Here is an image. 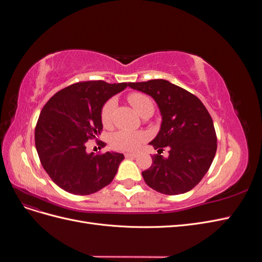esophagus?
I'll return each instance as SVG.
<instances>
[{
  "mask_svg": "<svg viewBox=\"0 0 262 262\" xmlns=\"http://www.w3.org/2000/svg\"><path fill=\"white\" fill-rule=\"evenodd\" d=\"M138 153H125L124 156L125 157H131V158H134V157H138Z\"/></svg>",
  "mask_w": 262,
  "mask_h": 262,
  "instance_id": "1",
  "label": "esophagus"
}]
</instances>
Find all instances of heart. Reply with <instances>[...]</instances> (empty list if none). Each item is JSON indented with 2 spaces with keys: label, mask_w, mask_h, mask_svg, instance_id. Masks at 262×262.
<instances>
[{
  "label": "heart",
  "mask_w": 262,
  "mask_h": 262,
  "mask_svg": "<svg viewBox=\"0 0 262 262\" xmlns=\"http://www.w3.org/2000/svg\"><path fill=\"white\" fill-rule=\"evenodd\" d=\"M128 101L137 110L141 117H150L154 113V104L147 95L143 93H131L128 95ZM116 107V100L110 98L105 102L100 112V120L105 126H110L113 122V114ZM145 140V134L140 131L120 130L113 134L110 144L119 150L137 149Z\"/></svg>",
  "instance_id": "heart-1"
}]
</instances>
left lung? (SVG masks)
<instances>
[{"label": "left lung", "mask_w": 262, "mask_h": 262, "mask_svg": "<svg viewBox=\"0 0 262 262\" xmlns=\"http://www.w3.org/2000/svg\"><path fill=\"white\" fill-rule=\"evenodd\" d=\"M128 85L155 99L163 121L149 144L158 152L169 149L168 157L152 156L150 167L142 171L146 185L169 195L190 191L207 173L216 153V133L207 108L193 94L166 80Z\"/></svg>", "instance_id": "8db88e82"}]
</instances>
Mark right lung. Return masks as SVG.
I'll return each mask as SVG.
<instances>
[{
	"instance_id": "1",
	"label": "right lung",
	"mask_w": 262,
	"mask_h": 262,
	"mask_svg": "<svg viewBox=\"0 0 262 262\" xmlns=\"http://www.w3.org/2000/svg\"><path fill=\"white\" fill-rule=\"evenodd\" d=\"M126 86L105 81L78 82L54 94L43 106L35 129L37 153L52 181L67 192L92 194L115 178L123 154H89L86 143L102 130V106Z\"/></svg>"
}]
</instances>
